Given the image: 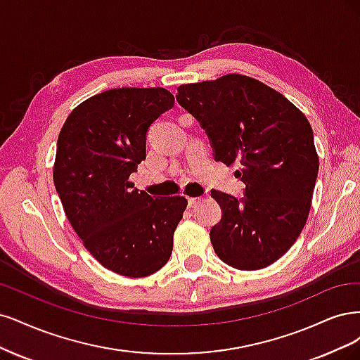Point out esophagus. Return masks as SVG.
I'll use <instances>...</instances> for the list:
<instances>
[{
  "label": "esophagus",
  "instance_id": "obj_1",
  "mask_svg": "<svg viewBox=\"0 0 360 360\" xmlns=\"http://www.w3.org/2000/svg\"><path fill=\"white\" fill-rule=\"evenodd\" d=\"M199 202H200V197H188V206L190 207L195 206Z\"/></svg>",
  "mask_w": 360,
  "mask_h": 360
}]
</instances>
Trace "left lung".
<instances>
[{
  "mask_svg": "<svg viewBox=\"0 0 360 360\" xmlns=\"http://www.w3.org/2000/svg\"><path fill=\"white\" fill-rule=\"evenodd\" d=\"M176 100L200 122L215 161L238 163L245 197L212 190L223 210L211 229L217 256L240 271L263 269L302 231L314 193L319 155L305 115L257 79L226 75L178 88Z\"/></svg>",
  "mask_w": 360,
  "mask_h": 360,
  "instance_id": "8db88e82",
  "label": "left lung"
}]
</instances>
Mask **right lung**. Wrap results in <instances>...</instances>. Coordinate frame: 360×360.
Segmentation results:
<instances>
[{"instance_id":"obj_1","label":"right lung","mask_w":360,"mask_h":360,"mask_svg":"<svg viewBox=\"0 0 360 360\" xmlns=\"http://www.w3.org/2000/svg\"><path fill=\"white\" fill-rule=\"evenodd\" d=\"M173 103L165 88L104 91L75 108L58 136L53 184L64 212L91 256L122 276L163 268L188 203L130 182L146 158L149 125Z\"/></svg>"}]
</instances>
